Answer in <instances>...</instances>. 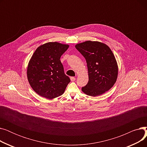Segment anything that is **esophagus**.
<instances>
[{
  "label": "esophagus",
  "mask_w": 147,
  "mask_h": 147,
  "mask_svg": "<svg viewBox=\"0 0 147 147\" xmlns=\"http://www.w3.org/2000/svg\"><path fill=\"white\" fill-rule=\"evenodd\" d=\"M70 79H71V81H72V82H74L76 80V78H74V77H71Z\"/></svg>",
  "instance_id": "esophagus-1"
}]
</instances>
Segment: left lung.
<instances>
[{
	"instance_id": "obj_1",
	"label": "left lung",
	"mask_w": 147,
	"mask_h": 147,
	"mask_svg": "<svg viewBox=\"0 0 147 147\" xmlns=\"http://www.w3.org/2000/svg\"><path fill=\"white\" fill-rule=\"evenodd\" d=\"M86 59L89 81L82 88L84 94L99 96L109 90L118 76V65L111 49L105 43L88 40L75 46Z\"/></svg>"
}]
</instances>
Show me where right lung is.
<instances>
[{
    "label": "right lung",
    "instance_id": "right-lung-1",
    "mask_svg": "<svg viewBox=\"0 0 147 147\" xmlns=\"http://www.w3.org/2000/svg\"><path fill=\"white\" fill-rule=\"evenodd\" d=\"M68 45L48 42L36 49L27 67V79L38 95L52 99L64 94L70 79L60 61Z\"/></svg>",
    "mask_w": 147,
    "mask_h": 147
}]
</instances>
